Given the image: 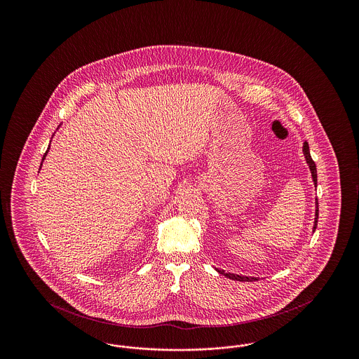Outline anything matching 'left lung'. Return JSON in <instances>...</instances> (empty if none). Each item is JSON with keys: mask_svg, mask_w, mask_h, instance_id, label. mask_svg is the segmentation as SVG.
<instances>
[{"mask_svg": "<svg viewBox=\"0 0 359 359\" xmlns=\"http://www.w3.org/2000/svg\"><path fill=\"white\" fill-rule=\"evenodd\" d=\"M303 152H304V156H306V160H307V164L309 165V170H311V173H312V179H313V183H315V186L318 184V173H316V164H315V161L312 160V157H311V154H309V147H308V142H304V147H303ZM319 205H318V199H316V212H315V223H313V231H315V229H316V226H318V215H319ZM217 272H219L221 274H224L227 278H231V280H237V281H256V277H248V276H239V274L234 273H226L222 269H217Z\"/></svg>", "mask_w": 359, "mask_h": 359, "instance_id": "left-lung-1", "label": "left lung"}]
</instances>
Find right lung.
<instances>
[{"instance_id":"add662e5","label":"right lung","mask_w":359,"mask_h":359,"mask_svg":"<svg viewBox=\"0 0 359 359\" xmlns=\"http://www.w3.org/2000/svg\"><path fill=\"white\" fill-rule=\"evenodd\" d=\"M47 152H48V151H47ZM47 152H46V154H47ZM46 154H44V156H43V160H44V157H46Z\"/></svg>"}]
</instances>
